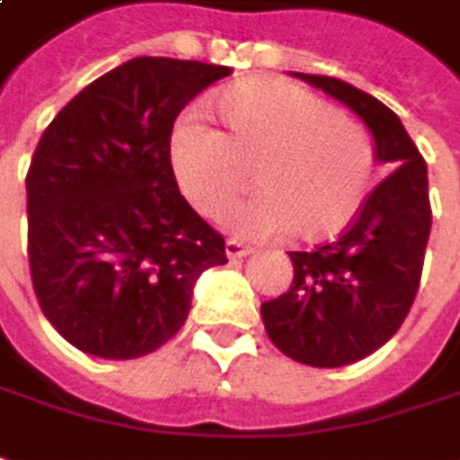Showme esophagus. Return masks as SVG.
<instances>
[{"instance_id": "obj_1", "label": "esophagus", "mask_w": 460, "mask_h": 460, "mask_svg": "<svg viewBox=\"0 0 460 460\" xmlns=\"http://www.w3.org/2000/svg\"><path fill=\"white\" fill-rule=\"evenodd\" d=\"M246 254H252V246L236 242V239H229V242H226V256H229V259H242V256Z\"/></svg>"}]
</instances>
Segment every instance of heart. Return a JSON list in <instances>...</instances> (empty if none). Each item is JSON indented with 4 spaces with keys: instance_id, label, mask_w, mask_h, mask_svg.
<instances>
[{
    "instance_id": "1",
    "label": "heart",
    "mask_w": 460,
    "mask_h": 460,
    "mask_svg": "<svg viewBox=\"0 0 460 460\" xmlns=\"http://www.w3.org/2000/svg\"><path fill=\"white\" fill-rule=\"evenodd\" d=\"M217 112L224 133L186 112L171 138L178 186L199 214L218 217L249 186L252 168L259 193L226 214L242 236L292 231L302 242H322L360 214L375 178L365 125L274 77L226 87Z\"/></svg>"
}]
</instances>
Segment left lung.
Here are the masks:
<instances>
[{"label":"left lung","mask_w":460,"mask_h":460,"mask_svg":"<svg viewBox=\"0 0 460 460\" xmlns=\"http://www.w3.org/2000/svg\"><path fill=\"white\" fill-rule=\"evenodd\" d=\"M296 77L358 112L377 158L393 168L340 239L289 252L292 287L261 305L264 330L287 358L342 367L383 348L413 307L430 234L428 168L401 118L380 100L327 75Z\"/></svg>","instance_id":"obj_1"}]
</instances>
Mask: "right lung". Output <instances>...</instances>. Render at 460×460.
Wrapping results in <instances>:
<instances>
[{
    "instance_id": "1",
    "label": "right lung",
    "mask_w": 460,
    "mask_h": 460,
    "mask_svg": "<svg viewBox=\"0 0 460 460\" xmlns=\"http://www.w3.org/2000/svg\"><path fill=\"white\" fill-rule=\"evenodd\" d=\"M231 67L136 58L77 93L27 171V256L37 302L70 345L130 360L183 327L224 236L178 190V112Z\"/></svg>"
}]
</instances>
